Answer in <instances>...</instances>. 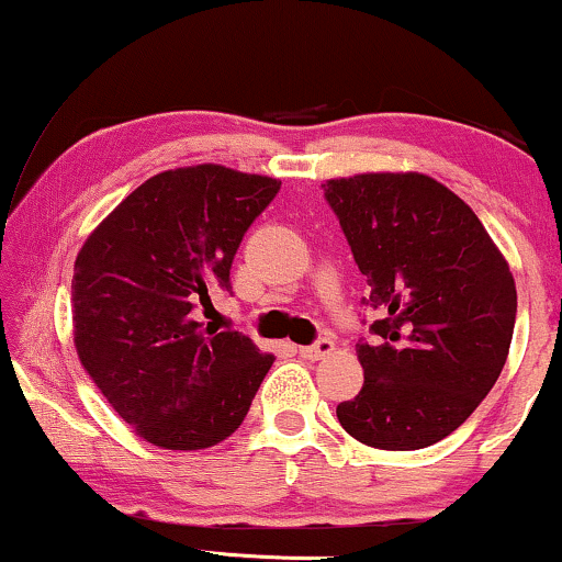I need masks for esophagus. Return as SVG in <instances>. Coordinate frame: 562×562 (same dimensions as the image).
Returning <instances> with one entry per match:
<instances>
[{
  "label": "esophagus",
  "instance_id": "obj_1",
  "mask_svg": "<svg viewBox=\"0 0 562 562\" xmlns=\"http://www.w3.org/2000/svg\"><path fill=\"white\" fill-rule=\"evenodd\" d=\"M333 351H335V344H333L330 338H319L314 346H299V357L312 359V362H317V359L330 357Z\"/></svg>",
  "mask_w": 562,
  "mask_h": 562
}]
</instances>
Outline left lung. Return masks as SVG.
<instances>
[{
	"label": "left lung",
	"instance_id": "1",
	"mask_svg": "<svg viewBox=\"0 0 562 562\" xmlns=\"http://www.w3.org/2000/svg\"><path fill=\"white\" fill-rule=\"evenodd\" d=\"M325 198L380 319L357 344L364 385L338 404L348 436L375 449L430 447L494 389L513 340L515 280L481 218L417 171L327 179Z\"/></svg>",
	"mask_w": 562,
	"mask_h": 562
}]
</instances>
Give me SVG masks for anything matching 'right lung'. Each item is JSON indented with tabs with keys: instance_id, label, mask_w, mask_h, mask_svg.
Masks as SVG:
<instances>
[{
	"instance_id": "add662e5",
	"label": "right lung",
	"mask_w": 562,
	"mask_h": 562,
	"mask_svg": "<svg viewBox=\"0 0 562 562\" xmlns=\"http://www.w3.org/2000/svg\"><path fill=\"white\" fill-rule=\"evenodd\" d=\"M280 179L218 164L160 171L97 224L74 263V346L108 404L153 447H216L248 415L272 353L203 330L245 229Z\"/></svg>"
}]
</instances>
